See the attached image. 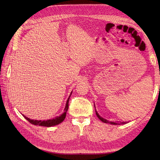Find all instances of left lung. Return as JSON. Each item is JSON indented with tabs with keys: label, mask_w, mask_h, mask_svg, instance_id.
Wrapping results in <instances>:
<instances>
[{
	"label": "left lung",
	"mask_w": 160,
	"mask_h": 160,
	"mask_svg": "<svg viewBox=\"0 0 160 160\" xmlns=\"http://www.w3.org/2000/svg\"><path fill=\"white\" fill-rule=\"evenodd\" d=\"M95 112H96V115H97V116L98 117V118L100 121H102V122H105V123H110V124H123L127 123V122H119V123L114 122H110V121H108V120L104 119V118H102V117H100V116L98 115V113H97V110H96V109H95Z\"/></svg>",
	"instance_id": "8db88e82"
}]
</instances>
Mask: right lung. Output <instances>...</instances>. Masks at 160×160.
Listing matches in <instances>:
<instances>
[{"label": "right lung", "instance_id": "obj_1", "mask_svg": "<svg viewBox=\"0 0 160 160\" xmlns=\"http://www.w3.org/2000/svg\"><path fill=\"white\" fill-rule=\"evenodd\" d=\"M72 94V92L71 95ZM70 96L69 97L68 99L67 100L66 102V106L65 108L64 109V113L63 114H62L60 116H58L55 117L54 119H49V120H47V121H38V120H33V119H30L29 118H28L27 117L24 116V115L23 117L26 119L28 121H29L31 124H34V125H38V126H41V127H52V126H55L57 124H59L60 123H61L63 121V120L65 119V117H66V113L68 110V108H69V98H70Z\"/></svg>", "mask_w": 160, "mask_h": 160}]
</instances>
